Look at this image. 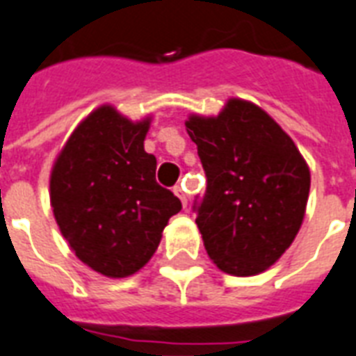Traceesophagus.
I'll list each match as a JSON object with an SVG mask.
<instances>
[{"mask_svg": "<svg viewBox=\"0 0 356 356\" xmlns=\"http://www.w3.org/2000/svg\"><path fill=\"white\" fill-rule=\"evenodd\" d=\"M172 191H175L176 197H180L181 204H184V207H188V195H186V189H184V186H175V188H172Z\"/></svg>", "mask_w": 356, "mask_h": 356, "instance_id": "34e87169", "label": "esophagus"}]
</instances>
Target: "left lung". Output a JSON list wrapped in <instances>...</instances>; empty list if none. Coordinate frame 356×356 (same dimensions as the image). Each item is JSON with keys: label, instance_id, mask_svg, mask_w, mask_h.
<instances>
[{"label": "left lung", "instance_id": "1", "mask_svg": "<svg viewBox=\"0 0 356 356\" xmlns=\"http://www.w3.org/2000/svg\"><path fill=\"white\" fill-rule=\"evenodd\" d=\"M208 178L197 227L208 257L231 276L268 270L300 231L309 167L293 138L251 101L231 97L218 116L186 122Z\"/></svg>", "mask_w": 356, "mask_h": 356}]
</instances>
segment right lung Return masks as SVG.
Listing matches in <instances>:
<instances>
[{
  "label": "right lung",
  "mask_w": 356,
  "mask_h": 356,
  "mask_svg": "<svg viewBox=\"0 0 356 356\" xmlns=\"http://www.w3.org/2000/svg\"><path fill=\"white\" fill-rule=\"evenodd\" d=\"M152 116L133 122L101 105L80 122L50 170V207L74 255L106 277H127L154 257L181 210L156 181L144 138Z\"/></svg>",
  "instance_id": "add662e5"
}]
</instances>
